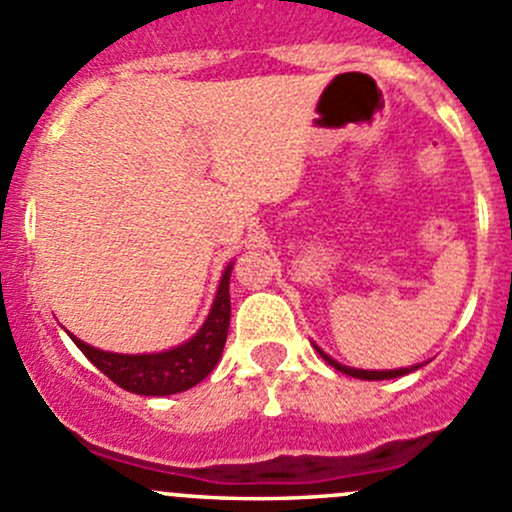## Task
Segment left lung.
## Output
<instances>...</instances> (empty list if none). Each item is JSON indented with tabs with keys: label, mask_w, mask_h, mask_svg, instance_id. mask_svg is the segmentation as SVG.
<instances>
[{
	"label": "left lung",
	"mask_w": 512,
	"mask_h": 512,
	"mask_svg": "<svg viewBox=\"0 0 512 512\" xmlns=\"http://www.w3.org/2000/svg\"><path fill=\"white\" fill-rule=\"evenodd\" d=\"M314 349H317L319 356H322V359L327 361V364H332L334 369H337V371H342V374H349V376H356V379H366V381H379V379H396V376H404V374H409V371L418 369V366H406V369H391V371H366V369H352V366H344V364H339V361H334L332 356H327V354H324L322 349L317 347V344H314Z\"/></svg>",
	"instance_id": "1"
}]
</instances>
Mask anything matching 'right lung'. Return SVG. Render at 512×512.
Wrapping results in <instances>:
<instances>
[{"instance_id": "obj_1", "label": "right lung", "mask_w": 512, "mask_h": 512, "mask_svg": "<svg viewBox=\"0 0 512 512\" xmlns=\"http://www.w3.org/2000/svg\"><path fill=\"white\" fill-rule=\"evenodd\" d=\"M230 272L232 265H227L218 294H215L213 309H210L208 319L198 329V334L180 347L168 349V352L113 354L89 347L74 334H69V337L74 339L76 347L86 354V359L98 371H103L113 384L131 391V394L168 396L193 389L215 369L220 354H223L227 327H230Z\"/></svg>"}]
</instances>
